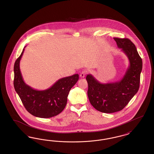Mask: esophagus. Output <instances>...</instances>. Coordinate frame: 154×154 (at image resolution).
Listing matches in <instances>:
<instances>
[{
  "label": "esophagus",
  "mask_w": 154,
  "mask_h": 154,
  "mask_svg": "<svg viewBox=\"0 0 154 154\" xmlns=\"http://www.w3.org/2000/svg\"><path fill=\"white\" fill-rule=\"evenodd\" d=\"M87 72L86 70H83V71H82V72H81L80 74V77H81V78H84V77L85 76V75L87 74Z\"/></svg>",
  "instance_id": "34e87169"
}]
</instances>
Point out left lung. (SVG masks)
<instances>
[{"label": "left lung", "mask_w": 154, "mask_h": 154, "mask_svg": "<svg viewBox=\"0 0 154 154\" xmlns=\"http://www.w3.org/2000/svg\"><path fill=\"white\" fill-rule=\"evenodd\" d=\"M129 61L121 80L103 84L91 74L87 75L88 96L91 104L98 111L112 113L122 110L138 92L143 62L135 45L126 38H114Z\"/></svg>", "instance_id": "left-lung-1"}]
</instances>
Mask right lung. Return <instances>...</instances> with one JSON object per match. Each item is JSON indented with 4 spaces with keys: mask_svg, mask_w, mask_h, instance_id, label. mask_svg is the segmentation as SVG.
Listing matches in <instances>:
<instances>
[{
    "mask_svg": "<svg viewBox=\"0 0 154 154\" xmlns=\"http://www.w3.org/2000/svg\"><path fill=\"white\" fill-rule=\"evenodd\" d=\"M25 47L15 62V90L25 108L32 115L43 118L56 116L65 109L69 91L79 80V74L62 78L50 88L45 90L39 91L30 87L23 80L20 67V60Z\"/></svg>",
    "mask_w": 154,
    "mask_h": 154,
    "instance_id": "add662e5",
    "label": "right lung"
}]
</instances>
